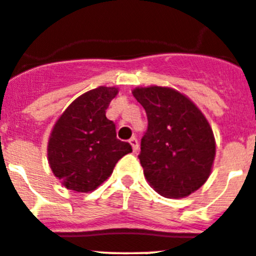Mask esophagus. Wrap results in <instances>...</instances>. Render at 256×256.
<instances>
[{
  "label": "esophagus",
  "instance_id": "34e87169",
  "mask_svg": "<svg viewBox=\"0 0 256 256\" xmlns=\"http://www.w3.org/2000/svg\"><path fill=\"white\" fill-rule=\"evenodd\" d=\"M130 146H132V148H133V152H137L138 148H140V144H138V140H137V138L132 137L130 140Z\"/></svg>",
  "mask_w": 256,
  "mask_h": 256
}]
</instances>
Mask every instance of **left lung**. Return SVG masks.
Returning a JSON list of instances; mask_svg holds the SVG:
<instances>
[{
    "label": "left lung",
    "mask_w": 256,
    "mask_h": 256,
    "mask_svg": "<svg viewBox=\"0 0 256 256\" xmlns=\"http://www.w3.org/2000/svg\"><path fill=\"white\" fill-rule=\"evenodd\" d=\"M147 113L148 126L138 156L156 192L182 198L208 181L216 144L208 119L194 102L172 88L133 89Z\"/></svg>",
    "instance_id": "1"
}]
</instances>
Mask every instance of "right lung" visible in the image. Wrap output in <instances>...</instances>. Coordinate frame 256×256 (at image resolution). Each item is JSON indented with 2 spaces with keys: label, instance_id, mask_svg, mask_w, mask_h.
Instances as JSON below:
<instances>
[{
  "label": "right lung",
  "instance_id": "right-lung-1",
  "mask_svg": "<svg viewBox=\"0 0 256 256\" xmlns=\"http://www.w3.org/2000/svg\"><path fill=\"white\" fill-rule=\"evenodd\" d=\"M116 86H99L75 99L60 116L48 143V160L55 177L68 190L94 191L112 174L116 163L132 152L116 138V124L106 116Z\"/></svg>",
  "mask_w": 256,
  "mask_h": 256
}]
</instances>
